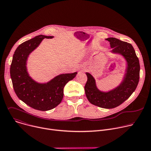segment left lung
<instances>
[{
	"label": "left lung",
	"mask_w": 151,
	"mask_h": 151,
	"mask_svg": "<svg viewBox=\"0 0 151 151\" xmlns=\"http://www.w3.org/2000/svg\"><path fill=\"white\" fill-rule=\"evenodd\" d=\"M106 40L109 42L112 48L111 52L122 55L127 61L124 79L114 90L103 92L97 88L93 76L87 72V81L84 88L86 96L91 104L102 108L112 109L124 102L136 89L139 81L140 64L131 44L115 37H109Z\"/></svg>",
	"instance_id": "obj_1"
}]
</instances>
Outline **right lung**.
Returning a JSON list of instances; mask_svg holds the SVG:
<instances>
[{
  "label": "right lung",
  "instance_id": "add662e5",
  "mask_svg": "<svg viewBox=\"0 0 151 151\" xmlns=\"http://www.w3.org/2000/svg\"><path fill=\"white\" fill-rule=\"evenodd\" d=\"M52 37L39 35L22 43L16 49L11 64L10 75L17 97L32 108L41 111L52 109L61 102L64 86L77 74H61L45 83H37L29 76L26 68L29 54L44 38Z\"/></svg>",
  "mask_w": 151,
  "mask_h": 151
}]
</instances>
